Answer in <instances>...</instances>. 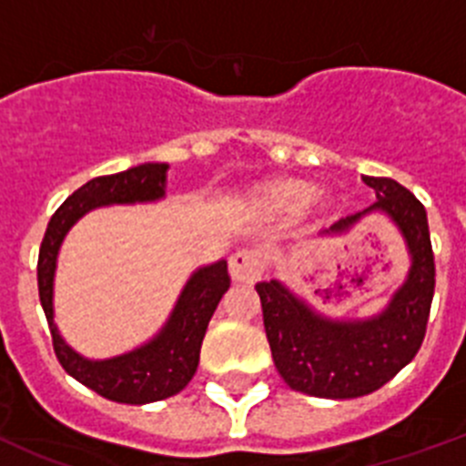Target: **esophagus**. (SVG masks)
Returning <instances> with one entry per match:
<instances>
[{"mask_svg":"<svg viewBox=\"0 0 466 466\" xmlns=\"http://www.w3.org/2000/svg\"><path fill=\"white\" fill-rule=\"evenodd\" d=\"M264 259L262 253L255 248H238L237 253L229 258V274L234 280H243V283H253L262 276Z\"/></svg>","mask_w":466,"mask_h":466,"instance_id":"34e87169","label":"esophagus"}]
</instances>
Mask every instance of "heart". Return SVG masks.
<instances>
[{
  "label": "heart",
  "mask_w": 466,
  "mask_h": 466,
  "mask_svg": "<svg viewBox=\"0 0 466 466\" xmlns=\"http://www.w3.org/2000/svg\"><path fill=\"white\" fill-rule=\"evenodd\" d=\"M316 195L309 183H301V181H283V183H276L267 190V197H269V202L276 204V207H285V208H297V207H304L309 204Z\"/></svg>",
  "instance_id": "b5f03b06"
}]
</instances>
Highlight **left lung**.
<instances>
[{"label":"left lung","instance_id":"left-lung-1","mask_svg":"<svg viewBox=\"0 0 466 466\" xmlns=\"http://www.w3.org/2000/svg\"><path fill=\"white\" fill-rule=\"evenodd\" d=\"M376 190L367 211L346 216L332 232L348 229L369 211H385L404 234L410 271L392 301L371 320H327L279 280L258 283L264 332L279 374L292 390L325 400H353L383 388L416 358L434 297V253L425 207L392 178L364 176Z\"/></svg>","mask_w":466,"mask_h":466}]
</instances>
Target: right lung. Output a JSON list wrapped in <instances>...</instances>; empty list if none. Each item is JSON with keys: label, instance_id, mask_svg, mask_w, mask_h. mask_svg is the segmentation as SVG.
Segmentation results:
<instances>
[{"label": "right lung", "instance_id": "right-lung-1", "mask_svg": "<svg viewBox=\"0 0 466 466\" xmlns=\"http://www.w3.org/2000/svg\"><path fill=\"white\" fill-rule=\"evenodd\" d=\"M167 165L148 162V165L132 167L127 171L111 176H97L78 187L74 195L66 197V202L53 213L44 241L39 248V264H36V279H39V299L44 306L46 320L50 325L53 348L69 376L95 390L97 395L106 397L120 404H148L181 392L195 376L199 364L204 334L208 320L216 311L218 301L229 288L228 262L211 264L195 271L187 280L181 299L176 304L169 322L162 327V332L146 346L137 348L132 353L120 358L90 362L74 353L53 322V276H56V259L60 243L69 228L78 218L86 216L92 208L104 204H132L153 202L165 195Z\"/></svg>", "mask_w": 466, "mask_h": 466}]
</instances>
